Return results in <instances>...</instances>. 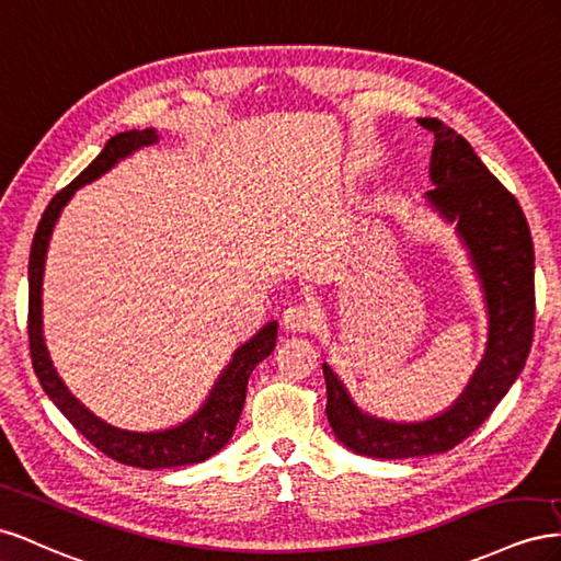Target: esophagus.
Instances as JSON below:
<instances>
[{
    "label": "esophagus",
    "instance_id": "esophagus-1",
    "mask_svg": "<svg viewBox=\"0 0 561 561\" xmlns=\"http://www.w3.org/2000/svg\"><path fill=\"white\" fill-rule=\"evenodd\" d=\"M282 327L289 333H308L314 327V314L306 306H291L282 314Z\"/></svg>",
    "mask_w": 561,
    "mask_h": 561
}]
</instances>
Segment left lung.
Here are the masks:
<instances>
[{
  "label": "left lung",
  "instance_id": "left-lung-1",
  "mask_svg": "<svg viewBox=\"0 0 561 561\" xmlns=\"http://www.w3.org/2000/svg\"><path fill=\"white\" fill-rule=\"evenodd\" d=\"M435 136L425 199L466 244L482 284L489 341L468 388L444 413L394 423L364 413L324 364L327 419L347 449L369 458H415L451 451L482 425L529 357L536 319L534 242L519 202L482 164L470 142L435 117L419 119Z\"/></svg>",
  "mask_w": 561,
  "mask_h": 561
}]
</instances>
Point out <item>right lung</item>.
<instances>
[{
	"label": "right lung",
	"mask_w": 561,
	"mask_h": 561,
	"mask_svg": "<svg viewBox=\"0 0 561 561\" xmlns=\"http://www.w3.org/2000/svg\"><path fill=\"white\" fill-rule=\"evenodd\" d=\"M157 142L154 129L142 131H124L112 136L103 152L93 159V162L77 175V179L62 187L58 195L46 206V211L39 220L35 239H32L30 249V263H27V335H30V357L32 369H35L44 392L49 394L51 402L60 409V413L82 432V435L95 446V449L110 456L112 460L124 462V466H134L140 470H159V468H179L192 466V462H202L218 454L232 437L234 425L242 415L244 399H247V382L255 364H261L270 352L275 350L277 343V322L265 324L259 333L249 339L242 347L234 350L232 362L222 369L218 376L214 390L206 397L202 409L187 419L185 423L159 430V432H131L122 430L101 421L93 415L79 399L66 388V382L56 374L49 350L44 345L42 335V279H44V263H46V249H49V239L56 228V220L75 192L101 179L115 167L119 159L129 157L131 152L152 146Z\"/></svg>",
	"instance_id": "right-lung-1"
}]
</instances>
